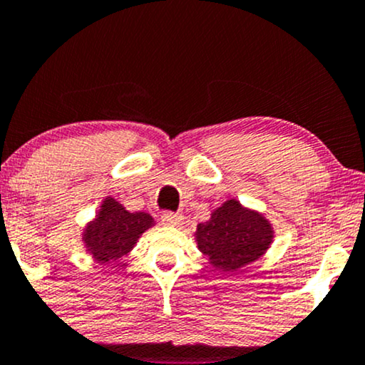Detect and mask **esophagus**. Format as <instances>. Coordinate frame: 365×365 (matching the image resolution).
<instances>
[{"instance_id": "esophagus-1", "label": "esophagus", "mask_w": 365, "mask_h": 365, "mask_svg": "<svg viewBox=\"0 0 365 365\" xmlns=\"http://www.w3.org/2000/svg\"><path fill=\"white\" fill-rule=\"evenodd\" d=\"M161 222L166 226H180L183 222V216L182 214H175L166 210V212H163V216H161Z\"/></svg>"}]
</instances>
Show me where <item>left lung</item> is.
<instances>
[{
	"mask_svg": "<svg viewBox=\"0 0 365 365\" xmlns=\"http://www.w3.org/2000/svg\"><path fill=\"white\" fill-rule=\"evenodd\" d=\"M194 236L197 248L214 269L236 274L269 252L275 231L262 212L227 199L212 210L209 221L197 225Z\"/></svg>",
	"mask_w": 365,
	"mask_h": 365,
	"instance_id": "obj_1",
	"label": "left lung"
}]
</instances>
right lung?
Returning <instances> with one entry per match:
<instances>
[{
  "instance_id": "add662e5",
  "label": "right lung",
  "mask_w": 365,
  "mask_h": 365,
  "mask_svg": "<svg viewBox=\"0 0 365 365\" xmlns=\"http://www.w3.org/2000/svg\"><path fill=\"white\" fill-rule=\"evenodd\" d=\"M155 225L151 214L129 212L120 202L108 195L100 202L95 217L83 227V247L95 262H117L133 252L143 232Z\"/></svg>"
}]
</instances>
